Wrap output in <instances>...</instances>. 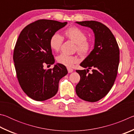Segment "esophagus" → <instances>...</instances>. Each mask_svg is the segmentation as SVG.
Returning <instances> with one entry per match:
<instances>
[{
    "mask_svg": "<svg viewBox=\"0 0 134 134\" xmlns=\"http://www.w3.org/2000/svg\"><path fill=\"white\" fill-rule=\"evenodd\" d=\"M67 70H68V72H69V73L73 71V69H71V68H70V67H67Z\"/></svg>",
    "mask_w": 134,
    "mask_h": 134,
    "instance_id": "esophagus-1",
    "label": "esophagus"
}]
</instances>
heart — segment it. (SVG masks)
Here are the masks:
<instances>
[{"instance_id": "1", "label": "heart", "mask_w": 134, "mask_h": 134, "mask_svg": "<svg viewBox=\"0 0 134 134\" xmlns=\"http://www.w3.org/2000/svg\"><path fill=\"white\" fill-rule=\"evenodd\" d=\"M64 35L67 39L75 43L77 51L81 56H86L91 51L92 42L87 40V35L85 32L78 27H70L65 30ZM63 42V37L56 32L51 36L49 40V45L52 49L57 51L61 48ZM57 61L67 67H72L79 62V59L76 56L62 53L57 57Z\"/></svg>"}]
</instances>
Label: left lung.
I'll use <instances>...</instances> for the list:
<instances>
[{
  "mask_svg": "<svg viewBox=\"0 0 134 134\" xmlns=\"http://www.w3.org/2000/svg\"><path fill=\"white\" fill-rule=\"evenodd\" d=\"M91 28L94 34V48L80 64L87 70H77L80 80L76 92L80 99L94 102L110 91L116 79L119 63V49L112 32L100 22L94 21L76 22ZM89 69L92 72L88 73Z\"/></svg>",
  "mask_w": 134,
  "mask_h": 134,
  "instance_id": "8db88e82",
  "label": "left lung"
}]
</instances>
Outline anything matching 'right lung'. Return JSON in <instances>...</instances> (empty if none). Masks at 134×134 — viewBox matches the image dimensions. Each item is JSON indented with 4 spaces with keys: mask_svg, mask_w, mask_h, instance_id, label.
Wrapping results in <instances>:
<instances>
[{
    "mask_svg": "<svg viewBox=\"0 0 134 134\" xmlns=\"http://www.w3.org/2000/svg\"><path fill=\"white\" fill-rule=\"evenodd\" d=\"M48 19H40L29 24L20 33L13 51V62L18 81L30 98L44 101L55 96L61 79L68 73L60 63L53 69H44V65L55 63L49 45L51 36L66 25Z\"/></svg>",
    "mask_w": 134,
    "mask_h": 134,
    "instance_id": "add662e5",
    "label": "right lung"
}]
</instances>
